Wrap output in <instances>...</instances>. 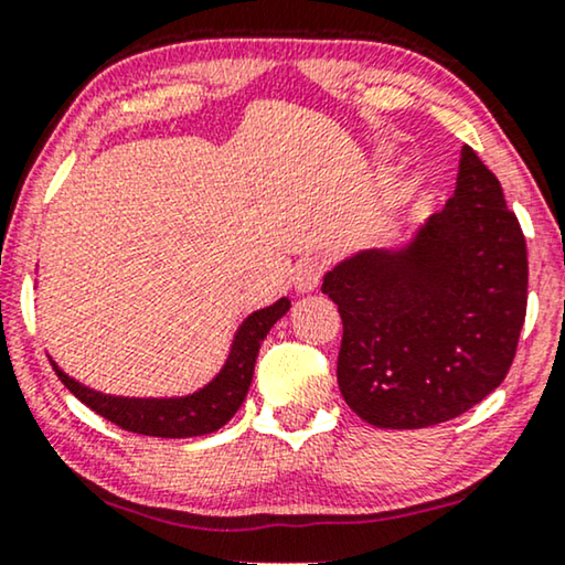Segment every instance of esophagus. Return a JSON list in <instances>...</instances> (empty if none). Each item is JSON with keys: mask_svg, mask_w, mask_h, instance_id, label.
I'll return each mask as SVG.
<instances>
[{"mask_svg": "<svg viewBox=\"0 0 565 565\" xmlns=\"http://www.w3.org/2000/svg\"><path fill=\"white\" fill-rule=\"evenodd\" d=\"M321 275L323 265L319 259H303L296 269H292V285H296L298 292H313L319 288Z\"/></svg>", "mask_w": 565, "mask_h": 565, "instance_id": "34e87169", "label": "esophagus"}]
</instances>
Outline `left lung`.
<instances>
[{
	"mask_svg": "<svg viewBox=\"0 0 565 565\" xmlns=\"http://www.w3.org/2000/svg\"><path fill=\"white\" fill-rule=\"evenodd\" d=\"M339 306V391L381 429L466 414L504 381L527 313V244L497 174L462 146L455 195L396 249L323 275Z\"/></svg>",
	"mask_w": 565,
	"mask_h": 565,
	"instance_id": "obj_1",
	"label": "left lung"
}]
</instances>
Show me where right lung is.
Here are the masks:
<instances>
[{"instance_id": "right-lung-1", "label": "right lung", "mask_w": 565, "mask_h": 565, "mask_svg": "<svg viewBox=\"0 0 565 565\" xmlns=\"http://www.w3.org/2000/svg\"><path fill=\"white\" fill-rule=\"evenodd\" d=\"M290 311V300L280 298L273 306L259 308L249 313L231 342L228 358L218 370V375L203 388L188 396L172 398H136V396H113L68 377L56 362L51 360L53 370L61 377V383L74 393L82 404H87L92 412L105 416L107 422L118 427L136 431L146 437H200L211 435L231 422V416L244 404L246 391H249L254 377V362H257L259 347L269 334V329Z\"/></svg>"}]
</instances>
